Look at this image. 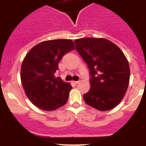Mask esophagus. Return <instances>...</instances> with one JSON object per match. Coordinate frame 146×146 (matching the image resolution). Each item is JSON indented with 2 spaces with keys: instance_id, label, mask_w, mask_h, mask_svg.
Returning a JSON list of instances; mask_svg holds the SVG:
<instances>
[{
  "instance_id": "obj_1",
  "label": "esophagus",
  "mask_w": 146,
  "mask_h": 146,
  "mask_svg": "<svg viewBox=\"0 0 146 146\" xmlns=\"http://www.w3.org/2000/svg\"><path fill=\"white\" fill-rule=\"evenodd\" d=\"M73 82L74 84H76V85H77V84H78L79 82H80V81H79V80H78V81H73Z\"/></svg>"
}]
</instances>
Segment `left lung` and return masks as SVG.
Segmentation results:
<instances>
[{"label":"left lung","instance_id":"1","mask_svg":"<svg viewBox=\"0 0 146 146\" xmlns=\"http://www.w3.org/2000/svg\"><path fill=\"white\" fill-rule=\"evenodd\" d=\"M74 43L90 76V89L83 95L84 100L100 111L114 108L123 99L130 78L129 65L123 53L102 38H82Z\"/></svg>","mask_w":146,"mask_h":146}]
</instances>
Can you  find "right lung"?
Segmentation results:
<instances>
[{"instance_id": "add662e5", "label": "right lung", "mask_w": 146, "mask_h": 146, "mask_svg": "<svg viewBox=\"0 0 146 146\" xmlns=\"http://www.w3.org/2000/svg\"><path fill=\"white\" fill-rule=\"evenodd\" d=\"M75 49L70 39L46 41L34 46L21 67V81L29 100L38 108L51 111L64 105L72 87L55 77L63 56Z\"/></svg>"}]
</instances>
